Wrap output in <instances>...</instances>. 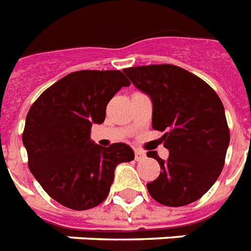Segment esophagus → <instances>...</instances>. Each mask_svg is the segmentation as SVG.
<instances>
[{
  "instance_id": "obj_1",
  "label": "esophagus",
  "mask_w": 251,
  "mask_h": 251,
  "mask_svg": "<svg viewBox=\"0 0 251 251\" xmlns=\"http://www.w3.org/2000/svg\"><path fill=\"white\" fill-rule=\"evenodd\" d=\"M145 157H146V153L143 152V151H141V150H135V160L142 161Z\"/></svg>"
}]
</instances>
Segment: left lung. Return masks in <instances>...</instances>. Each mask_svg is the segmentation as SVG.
<instances>
[{"label": "left lung", "mask_w": 251, "mask_h": 251, "mask_svg": "<svg viewBox=\"0 0 251 251\" xmlns=\"http://www.w3.org/2000/svg\"><path fill=\"white\" fill-rule=\"evenodd\" d=\"M131 83L152 101V127L169 151L156 153L161 172L147 183L150 195L169 207L186 206L206 194L224 167L229 129L224 106L208 84L175 65L124 69Z\"/></svg>", "instance_id": "obj_1"}]
</instances>
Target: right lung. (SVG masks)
<instances>
[{
  "instance_id": "right-lung-1",
  "label": "right lung",
  "mask_w": 251,
  "mask_h": 251,
  "mask_svg": "<svg viewBox=\"0 0 251 251\" xmlns=\"http://www.w3.org/2000/svg\"><path fill=\"white\" fill-rule=\"evenodd\" d=\"M127 86L120 70H80L49 87L29 108L22 135L29 171L62 206L83 211L100 204L116 167L134 160L129 145L91 141L92 125L104 122L106 104Z\"/></svg>"
}]
</instances>
